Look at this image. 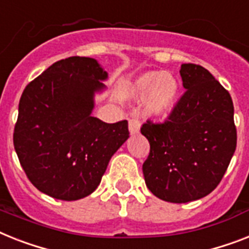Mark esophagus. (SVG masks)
I'll list each match as a JSON object with an SVG mask.
<instances>
[{
  "label": "esophagus",
  "instance_id": "1",
  "mask_svg": "<svg viewBox=\"0 0 249 249\" xmlns=\"http://www.w3.org/2000/svg\"><path fill=\"white\" fill-rule=\"evenodd\" d=\"M139 130H141V123H139L138 119H130V120H129V131H130V134H138Z\"/></svg>",
  "mask_w": 249,
  "mask_h": 249
}]
</instances>
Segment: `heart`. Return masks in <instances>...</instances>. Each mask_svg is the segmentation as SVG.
Returning a JSON list of instances; mask_svg holds the SVG:
<instances>
[{
    "mask_svg": "<svg viewBox=\"0 0 249 249\" xmlns=\"http://www.w3.org/2000/svg\"><path fill=\"white\" fill-rule=\"evenodd\" d=\"M134 98L144 99V112L152 118H165L177 104L179 83L169 71H145L131 84Z\"/></svg>",
    "mask_w": 249,
    "mask_h": 249,
    "instance_id": "1",
    "label": "heart"
}]
</instances>
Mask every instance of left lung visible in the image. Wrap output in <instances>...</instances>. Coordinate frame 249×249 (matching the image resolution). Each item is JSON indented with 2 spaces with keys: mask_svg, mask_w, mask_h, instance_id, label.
I'll return each mask as SVG.
<instances>
[{
  "mask_svg": "<svg viewBox=\"0 0 249 249\" xmlns=\"http://www.w3.org/2000/svg\"><path fill=\"white\" fill-rule=\"evenodd\" d=\"M185 93L169 120L141 128L151 149L143 163L145 185L157 198L187 203L210 195L235 152L236 129L229 92L207 69L183 64Z\"/></svg>",
  "mask_w": 249,
  "mask_h": 249,
  "instance_id": "left-lung-1",
  "label": "left lung"
}]
</instances>
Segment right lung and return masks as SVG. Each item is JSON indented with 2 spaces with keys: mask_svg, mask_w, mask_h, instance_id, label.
Masks as SVG:
<instances>
[{
  "mask_svg": "<svg viewBox=\"0 0 249 249\" xmlns=\"http://www.w3.org/2000/svg\"><path fill=\"white\" fill-rule=\"evenodd\" d=\"M107 78L97 60L72 56L25 87L14 147L28 179L44 195L62 201L89 196L129 138L126 120L107 124L92 116Z\"/></svg>",
  "mask_w": 249,
  "mask_h": 249,
  "instance_id": "add662e5",
  "label": "right lung"
}]
</instances>
